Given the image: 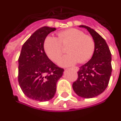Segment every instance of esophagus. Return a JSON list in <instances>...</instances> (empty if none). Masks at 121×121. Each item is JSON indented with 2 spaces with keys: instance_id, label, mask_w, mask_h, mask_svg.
<instances>
[{
  "instance_id": "1",
  "label": "esophagus",
  "mask_w": 121,
  "mask_h": 121,
  "mask_svg": "<svg viewBox=\"0 0 121 121\" xmlns=\"http://www.w3.org/2000/svg\"><path fill=\"white\" fill-rule=\"evenodd\" d=\"M73 70H75V71H78V67H73L72 68Z\"/></svg>"
}]
</instances>
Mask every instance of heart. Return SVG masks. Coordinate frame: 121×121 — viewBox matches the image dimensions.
<instances>
[{
	"instance_id": "obj_1",
	"label": "heart",
	"mask_w": 121,
	"mask_h": 121,
	"mask_svg": "<svg viewBox=\"0 0 121 121\" xmlns=\"http://www.w3.org/2000/svg\"><path fill=\"white\" fill-rule=\"evenodd\" d=\"M62 45L69 46L67 52L69 54L62 56L58 63L61 66H69L78 61L83 63L88 61L94 54L95 43L92 37L84 35L79 29H68L58 33V39L48 36L44 41L43 48L50 60L57 61L62 52Z\"/></svg>"
}]
</instances>
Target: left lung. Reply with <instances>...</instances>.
<instances>
[{"label": "left lung", "mask_w": 121, "mask_h": 121, "mask_svg": "<svg viewBox=\"0 0 121 121\" xmlns=\"http://www.w3.org/2000/svg\"><path fill=\"white\" fill-rule=\"evenodd\" d=\"M79 27L90 33L95 43V50L92 58L80 67L73 88L78 96L91 98L102 94L108 87L112 72L111 54L105 40L96 31L86 25Z\"/></svg>", "instance_id": "left-lung-1"}]
</instances>
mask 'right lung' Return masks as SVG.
Returning <instances> with one entry per match:
<instances>
[{"mask_svg":"<svg viewBox=\"0 0 121 121\" xmlns=\"http://www.w3.org/2000/svg\"><path fill=\"white\" fill-rule=\"evenodd\" d=\"M56 28L43 27L26 40L18 59V82L29 98L46 102L54 98L64 70L50 60L43 48L47 35Z\"/></svg>","mask_w":121,"mask_h":121,"instance_id":"obj_1","label":"right lung"}]
</instances>
